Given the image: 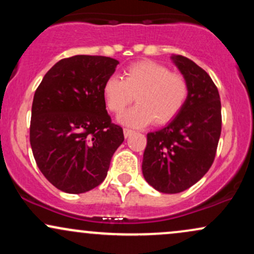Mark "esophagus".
<instances>
[{
    "label": "esophagus",
    "instance_id": "1",
    "mask_svg": "<svg viewBox=\"0 0 254 254\" xmlns=\"http://www.w3.org/2000/svg\"><path fill=\"white\" fill-rule=\"evenodd\" d=\"M123 131H124V137H125V138L130 137L131 135H132V132H133V131L130 130V129H124Z\"/></svg>",
    "mask_w": 254,
    "mask_h": 254
}]
</instances>
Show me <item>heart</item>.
Masks as SVG:
<instances>
[{"label":"heart","instance_id":"heart-1","mask_svg":"<svg viewBox=\"0 0 254 254\" xmlns=\"http://www.w3.org/2000/svg\"><path fill=\"white\" fill-rule=\"evenodd\" d=\"M103 95L107 109L116 115L123 112L136 97L138 104L119 117L122 124L142 127L154 121L162 125L173 121L185 106L189 84L167 66L144 61L127 66L123 80L117 76L107 78Z\"/></svg>","mask_w":254,"mask_h":254}]
</instances>
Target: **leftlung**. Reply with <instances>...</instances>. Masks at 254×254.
Returning a JSON list of instances; mask_svg holds the SVG:
<instances>
[{"label": "left lung", "mask_w": 254, "mask_h": 254, "mask_svg": "<svg viewBox=\"0 0 254 254\" xmlns=\"http://www.w3.org/2000/svg\"><path fill=\"white\" fill-rule=\"evenodd\" d=\"M172 62L189 84L185 106L162 129L147 135L142 173L162 193H179L203 178L214 162L221 135V101L208 72L180 55Z\"/></svg>", "instance_id": "obj_1"}]
</instances>
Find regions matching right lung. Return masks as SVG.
Returning a JSON list of instances; mask_svg holds the SVG:
<instances>
[{
  "mask_svg": "<svg viewBox=\"0 0 254 254\" xmlns=\"http://www.w3.org/2000/svg\"><path fill=\"white\" fill-rule=\"evenodd\" d=\"M117 60L77 55L45 74L32 104L30 142L44 177L58 190L83 193L104 182L123 129L111 123L103 95Z\"/></svg>",
  "mask_w": 254,
  "mask_h": 254,
  "instance_id": "add662e5",
  "label": "right lung"
}]
</instances>
